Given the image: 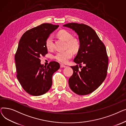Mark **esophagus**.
<instances>
[{
  "mask_svg": "<svg viewBox=\"0 0 126 126\" xmlns=\"http://www.w3.org/2000/svg\"><path fill=\"white\" fill-rule=\"evenodd\" d=\"M60 67L61 68H65V67H66V66H65V65H63V64H61L60 65Z\"/></svg>",
  "mask_w": 126,
  "mask_h": 126,
  "instance_id": "34e87169",
  "label": "esophagus"
}]
</instances>
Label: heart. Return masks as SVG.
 Listing matches in <instances>:
<instances>
[{
    "label": "heart",
    "instance_id": "1",
    "mask_svg": "<svg viewBox=\"0 0 126 126\" xmlns=\"http://www.w3.org/2000/svg\"><path fill=\"white\" fill-rule=\"evenodd\" d=\"M57 36L66 41V47L67 49L65 51L58 52L54 58L58 62L63 64L66 63L68 60L72 57V51L74 52L78 51L80 48V41L79 40L75 37H72V35L69 32L65 30L59 31L57 33ZM46 47L48 50H50L53 48V40L51 36L48 37L45 42Z\"/></svg>",
    "mask_w": 126,
    "mask_h": 126
}]
</instances>
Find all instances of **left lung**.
<instances>
[{
  "mask_svg": "<svg viewBox=\"0 0 126 126\" xmlns=\"http://www.w3.org/2000/svg\"><path fill=\"white\" fill-rule=\"evenodd\" d=\"M74 30L79 35L80 48L74 61L78 65L71 66L72 75L69 79L70 89L79 95H87L95 90L107 75L108 57L106 48L95 31L83 23H69L63 25Z\"/></svg>",
  "mask_w": 126,
  "mask_h": 126,
  "instance_id": "1",
  "label": "left lung"
}]
</instances>
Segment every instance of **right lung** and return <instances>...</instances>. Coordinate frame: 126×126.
Returning <instances> with one entry per match:
<instances>
[{
	"label": "right lung",
	"instance_id": "add662e5",
	"mask_svg": "<svg viewBox=\"0 0 126 126\" xmlns=\"http://www.w3.org/2000/svg\"><path fill=\"white\" fill-rule=\"evenodd\" d=\"M59 25L43 23L25 32L20 40L15 56L17 78L29 94H45L52 85V77L60 66L56 61L47 66L40 63V58L48 53L45 46L47 38Z\"/></svg>",
	"mask_w": 126,
	"mask_h": 126
}]
</instances>
